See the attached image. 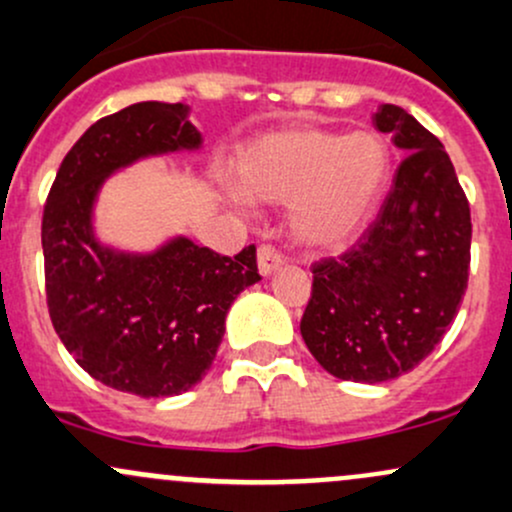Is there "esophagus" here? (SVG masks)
<instances>
[{
  "instance_id": "34e87169",
  "label": "esophagus",
  "mask_w": 512,
  "mask_h": 512,
  "mask_svg": "<svg viewBox=\"0 0 512 512\" xmlns=\"http://www.w3.org/2000/svg\"><path fill=\"white\" fill-rule=\"evenodd\" d=\"M284 262L282 252L277 250L274 245H260L257 247V267H260V274L270 277L274 270H279Z\"/></svg>"
}]
</instances>
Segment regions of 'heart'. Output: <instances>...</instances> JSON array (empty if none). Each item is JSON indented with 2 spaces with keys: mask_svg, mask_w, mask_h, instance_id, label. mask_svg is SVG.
<instances>
[{
  "mask_svg": "<svg viewBox=\"0 0 512 512\" xmlns=\"http://www.w3.org/2000/svg\"><path fill=\"white\" fill-rule=\"evenodd\" d=\"M380 134L294 127L255 139L238 159V191L250 201L289 203L299 242L336 250L363 233L390 181Z\"/></svg>",
  "mask_w": 512,
  "mask_h": 512,
  "instance_id": "b5f03b06",
  "label": "heart"
}]
</instances>
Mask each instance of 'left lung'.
I'll return each mask as SVG.
<instances>
[{
	"mask_svg": "<svg viewBox=\"0 0 512 512\" xmlns=\"http://www.w3.org/2000/svg\"><path fill=\"white\" fill-rule=\"evenodd\" d=\"M373 122L407 157L358 242L314 262L299 326L321 368L353 383L417 368L454 324L471 267L469 198L444 144L397 105Z\"/></svg>",
	"mask_w": 512,
	"mask_h": 512,
	"instance_id": "left-lung-1",
	"label": "left lung"
}]
</instances>
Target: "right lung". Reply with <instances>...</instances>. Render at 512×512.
Returning a JSON list of instances; mask_svg holds the SVG:
<instances>
[{"instance_id": "1", "label": "right lung", "mask_w": 512, "mask_h": 512, "mask_svg": "<svg viewBox=\"0 0 512 512\" xmlns=\"http://www.w3.org/2000/svg\"><path fill=\"white\" fill-rule=\"evenodd\" d=\"M181 102H137L88 127L61 161L41 220L46 304L80 368L112 390L171 397L211 370L235 297L260 279L255 245L235 257L179 238L117 255L93 238L105 176L149 154L196 149Z\"/></svg>"}]
</instances>
